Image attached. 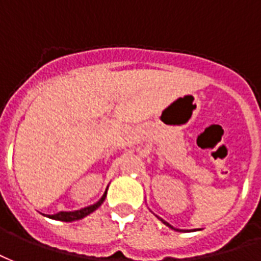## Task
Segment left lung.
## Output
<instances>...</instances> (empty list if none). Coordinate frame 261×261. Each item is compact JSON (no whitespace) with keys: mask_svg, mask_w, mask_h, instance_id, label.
<instances>
[{"mask_svg":"<svg viewBox=\"0 0 261 261\" xmlns=\"http://www.w3.org/2000/svg\"><path fill=\"white\" fill-rule=\"evenodd\" d=\"M159 218H160V217H159ZM160 220H161V218H160ZM161 221H163V224H165V225H167V227H170L171 229H175V228L172 227V225H171V224H168V222L164 221V220H161ZM175 231H180V229H175Z\"/></svg>","mask_w":261,"mask_h":261,"instance_id":"left-lung-1","label":"left lung"}]
</instances>
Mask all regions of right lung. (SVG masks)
Listing matches in <instances>:
<instances>
[{
  "mask_svg": "<svg viewBox=\"0 0 261 261\" xmlns=\"http://www.w3.org/2000/svg\"><path fill=\"white\" fill-rule=\"evenodd\" d=\"M106 196H107V192L102 195V197L100 200L94 203V204H91L89 207H85V208H82V210H76V211H60V213H57V214H53V216H48L53 220H58V221H65V222H70V221H76V220H82V218H85L86 216H89L90 213H93L94 210H97L98 207L101 206L102 201L106 200Z\"/></svg>",
  "mask_w": 261,
  "mask_h": 261,
  "instance_id": "right-lung-1",
  "label": "right lung"
}]
</instances>
